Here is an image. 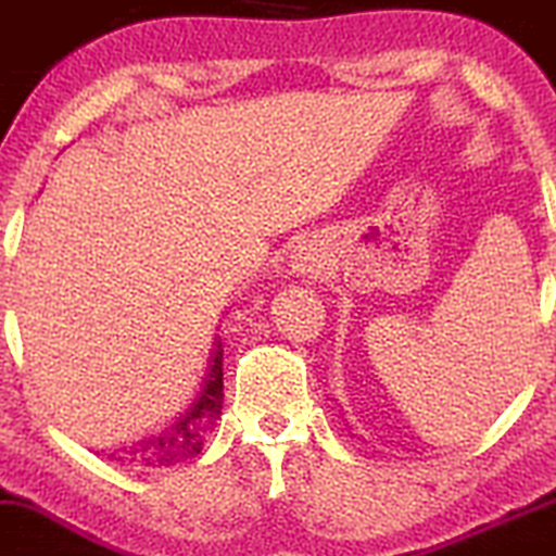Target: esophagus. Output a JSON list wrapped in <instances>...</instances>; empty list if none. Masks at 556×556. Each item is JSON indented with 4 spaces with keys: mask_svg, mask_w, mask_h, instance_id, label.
<instances>
[{
    "mask_svg": "<svg viewBox=\"0 0 556 556\" xmlns=\"http://www.w3.org/2000/svg\"><path fill=\"white\" fill-rule=\"evenodd\" d=\"M295 268H299L301 274H317L320 263H317V257H312V255H299L295 257Z\"/></svg>",
    "mask_w": 556,
    "mask_h": 556,
    "instance_id": "obj_1",
    "label": "esophagus"
}]
</instances>
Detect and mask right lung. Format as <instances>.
Segmentation results:
<instances>
[{
	"label": "right lung",
	"instance_id": "right-lung-1",
	"mask_svg": "<svg viewBox=\"0 0 556 556\" xmlns=\"http://www.w3.org/2000/svg\"><path fill=\"white\" fill-rule=\"evenodd\" d=\"M223 342L217 339L212 350L206 386H203L201 396L192 402V407L185 415H179V421L170 424L163 434H152V438L124 448L116 456V462L141 467V470H154V467H170L198 456L208 434L217 427V418L223 415Z\"/></svg>",
	"mask_w": 556,
	"mask_h": 556
}]
</instances>
